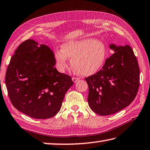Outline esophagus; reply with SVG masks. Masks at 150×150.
I'll return each instance as SVG.
<instances>
[{"instance_id": "34e87169", "label": "esophagus", "mask_w": 150, "mask_h": 150, "mask_svg": "<svg viewBox=\"0 0 150 150\" xmlns=\"http://www.w3.org/2000/svg\"><path fill=\"white\" fill-rule=\"evenodd\" d=\"M72 81H74V83H76V82H77V81L79 80V78H76V77H72Z\"/></svg>"}]
</instances>
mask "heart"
<instances>
[{"label": "heart", "mask_w": 150, "mask_h": 150, "mask_svg": "<svg viewBox=\"0 0 150 150\" xmlns=\"http://www.w3.org/2000/svg\"><path fill=\"white\" fill-rule=\"evenodd\" d=\"M55 59L59 69L69 67V58H72L71 65L76 73L83 76L95 74L103 67L107 56V48L103 42L87 38L69 41L56 50Z\"/></svg>", "instance_id": "b5f03b06"}]
</instances>
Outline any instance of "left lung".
<instances>
[{
	"instance_id": "8db88e82",
	"label": "left lung",
	"mask_w": 150,
	"mask_h": 150,
	"mask_svg": "<svg viewBox=\"0 0 150 150\" xmlns=\"http://www.w3.org/2000/svg\"><path fill=\"white\" fill-rule=\"evenodd\" d=\"M110 47L114 53L106 59L102 69L85 78L89 87V106L100 115L115 114L129 106L140 85L139 66L131 47L115 44Z\"/></svg>"
}]
</instances>
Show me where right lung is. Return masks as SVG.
Masks as SVG:
<instances>
[{
	"mask_svg": "<svg viewBox=\"0 0 150 150\" xmlns=\"http://www.w3.org/2000/svg\"><path fill=\"white\" fill-rule=\"evenodd\" d=\"M55 65L54 54L46 45L32 39L19 45L5 76L8 96L17 110L36 119L57 114L74 81Z\"/></svg>",
	"mask_w": 150,
	"mask_h": 150,
	"instance_id": "right-lung-1",
	"label": "right lung"
}]
</instances>
